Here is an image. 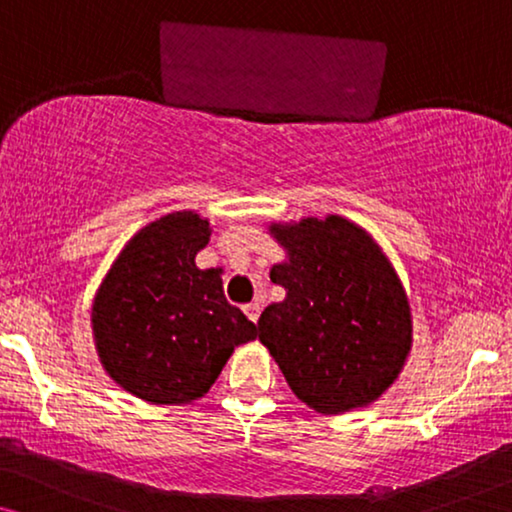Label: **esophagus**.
Segmentation results:
<instances>
[{"label": "esophagus", "mask_w": 512, "mask_h": 512, "mask_svg": "<svg viewBox=\"0 0 512 512\" xmlns=\"http://www.w3.org/2000/svg\"><path fill=\"white\" fill-rule=\"evenodd\" d=\"M261 303H258V300H254V303H249V305H244V314H247V317L251 319V321H254V324H256V321H258V317H261Z\"/></svg>", "instance_id": "esophagus-1"}]
</instances>
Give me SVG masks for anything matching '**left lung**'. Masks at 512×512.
Returning a JSON list of instances; mask_svg holds the SVG:
<instances>
[{"label":"left lung","instance_id":"obj_1","mask_svg":"<svg viewBox=\"0 0 512 512\" xmlns=\"http://www.w3.org/2000/svg\"><path fill=\"white\" fill-rule=\"evenodd\" d=\"M286 249L270 279L286 298L258 319L293 394L321 415L363 408L387 391L412 347V314L394 265L342 216L272 223Z\"/></svg>","mask_w":512,"mask_h":512}]
</instances>
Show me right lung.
Masks as SVG:
<instances>
[{"mask_svg":"<svg viewBox=\"0 0 512 512\" xmlns=\"http://www.w3.org/2000/svg\"><path fill=\"white\" fill-rule=\"evenodd\" d=\"M207 219L174 212L139 230L111 265L93 303V335L111 380L156 405L205 396L254 321L223 296L221 270H200Z\"/></svg>","mask_w":512,"mask_h":512,"instance_id":"right-lung-1","label":"right lung"}]
</instances>
